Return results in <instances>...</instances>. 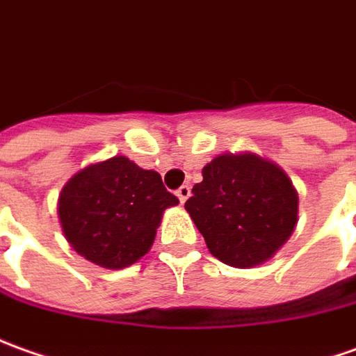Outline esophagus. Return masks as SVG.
Segmentation results:
<instances>
[{
    "mask_svg": "<svg viewBox=\"0 0 356 356\" xmlns=\"http://www.w3.org/2000/svg\"><path fill=\"white\" fill-rule=\"evenodd\" d=\"M175 195H177V198L181 200V202H185V200L191 197V187H188V185H183V187L177 188V193H175Z\"/></svg>",
    "mask_w": 356,
    "mask_h": 356,
    "instance_id": "esophagus-1",
    "label": "esophagus"
}]
</instances>
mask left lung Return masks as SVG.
Listing matches in <instances>:
<instances>
[{"instance_id":"1","label":"left lung","mask_w":356,"mask_h":356,"mask_svg":"<svg viewBox=\"0 0 356 356\" xmlns=\"http://www.w3.org/2000/svg\"><path fill=\"white\" fill-rule=\"evenodd\" d=\"M185 209L209 251L245 269L269 261L298 222V193L289 175L255 154H222L202 168Z\"/></svg>"}]
</instances>
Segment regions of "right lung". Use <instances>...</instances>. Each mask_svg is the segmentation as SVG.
Instances as JSON below:
<instances>
[{"mask_svg": "<svg viewBox=\"0 0 356 356\" xmlns=\"http://www.w3.org/2000/svg\"><path fill=\"white\" fill-rule=\"evenodd\" d=\"M175 204L179 198L163 187L159 173L115 156L67 181L58 216L81 257L105 269H124L149 251L163 210Z\"/></svg>", "mask_w": 356, "mask_h": 356, "instance_id": "1", "label": "right lung"}]
</instances>
